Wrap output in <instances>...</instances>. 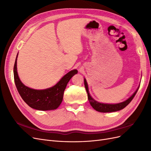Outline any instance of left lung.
Returning a JSON list of instances; mask_svg holds the SVG:
<instances>
[{"label":"left lung","mask_w":151,"mask_h":151,"mask_svg":"<svg viewBox=\"0 0 151 151\" xmlns=\"http://www.w3.org/2000/svg\"><path fill=\"white\" fill-rule=\"evenodd\" d=\"M84 86L86 88L87 93H88V100L89 101L92 106L96 110L99 111V112H103V113H107V112H114V111H119L120 109H122L126 107L128 104H129L134 96H135L139 88V87L138 89L136 90L135 92L133 94V95L131 97H130L129 99H127L125 101H123L120 103H118V104H104V103H98V101H96L94 99L91 98V96L89 94V90H88V84H87L86 80L84 79Z\"/></svg>","instance_id":"1"}]
</instances>
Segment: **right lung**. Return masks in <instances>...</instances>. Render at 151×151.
<instances>
[{
    "mask_svg": "<svg viewBox=\"0 0 151 151\" xmlns=\"http://www.w3.org/2000/svg\"><path fill=\"white\" fill-rule=\"evenodd\" d=\"M17 57L14 66V78L16 88L24 101L31 108L47 111L57 109L61 104L63 93L68 81L77 73L73 70L63 76L52 88L44 90H36L25 86L21 83L17 72Z\"/></svg>",
    "mask_w": 151,
    "mask_h": 151,
    "instance_id": "1",
    "label": "right lung"
}]
</instances>
